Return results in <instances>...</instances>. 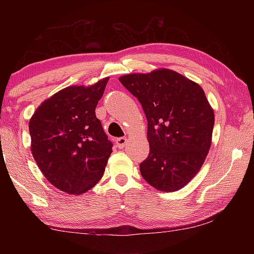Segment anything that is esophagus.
<instances>
[{
    "label": "esophagus",
    "instance_id": "obj_1",
    "mask_svg": "<svg viewBox=\"0 0 254 254\" xmlns=\"http://www.w3.org/2000/svg\"><path fill=\"white\" fill-rule=\"evenodd\" d=\"M127 142V139L126 136L118 137V139L115 140V144H117V147H118V148H120V149H122V148L126 147Z\"/></svg>",
    "mask_w": 254,
    "mask_h": 254
}]
</instances>
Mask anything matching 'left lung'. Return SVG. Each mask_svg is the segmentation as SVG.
<instances>
[{
    "mask_svg": "<svg viewBox=\"0 0 254 254\" xmlns=\"http://www.w3.org/2000/svg\"><path fill=\"white\" fill-rule=\"evenodd\" d=\"M120 81L142 105L148 121L143 179L158 190L183 188L198 173L212 142L214 112L204 91L169 69L126 75Z\"/></svg>",
    "mask_w": 254,
    "mask_h": 254,
    "instance_id": "1",
    "label": "left lung"
}]
</instances>
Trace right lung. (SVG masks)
<instances>
[{
	"label": "right lung",
	"instance_id": "right-lung-1",
	"mask_svg": "<svg viewBox=\"0 0 254 254\" xmlns=\"http://www.w3.org/2000/svg\"><path fill=\"white\" fill-rule=\"evenodd\" d=\"M107 81L56 93L29 122L38 167L54 186L68 194H83L95 186L112 153L113 143L95 114Z\"/></svg>",
	"mask_w": 254,
	"mask_h": 254
}]
</instances>
